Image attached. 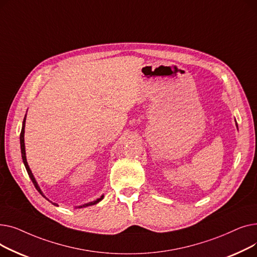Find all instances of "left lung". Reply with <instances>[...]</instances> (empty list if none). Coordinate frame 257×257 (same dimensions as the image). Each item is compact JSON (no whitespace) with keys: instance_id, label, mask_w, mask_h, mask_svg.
<instances>
[{"instance_id":"1","label":"left lung","mask_w":257,"mask_h":257,"mask_svg":"<svg viewBox=\"0 0 257 257\" xmlns=\"http://www.w3.org/2000/svg\"><path fill=\"white\" fill-rule=\"evenodd\" d=\"M235 123H236V120H235ZM236 125V128H237V124H235Z\"/></svg>"}]
</instances>
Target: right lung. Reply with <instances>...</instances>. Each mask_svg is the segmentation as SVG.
Returning <instances> with one entry per match:
<instances>
[{"label": "right lung", "instance_id": "right-lung-1", "mask_svg": "<svg viewBox=\"0 0 257 257\" xmlns=\"http://www.w3.org/2000/svg\"><path fill=\"white\" fill-rule=\"evenodd\" d=\"M27 115V114H26ZM26 115H25V117H24V120H23V126H22V131H21V136H20V143H21V152H22V158H23V163H24V165H25V168H26V170H27V173H28V175H29V177H30V179L32 180V182H33V184H34V186H35V188L36 190L38 191V193L42 195L44 198H46L48 201H50L45 195H44V193L42 192V190H40V187H39V185H38V183H37V181H36V179H35V177L33 176V174H32V171L30 170V168H29V165H28V163H27V158H26V149H25V125H26ZM104 198V195H102L100 198H98L97 200H94V201H91V202H88V203H85V204H82V205H79V206H76L75 208H82V207H87V206H91V205H94V204H97V203H99V202L102 200ZM51 202V201H50ZM52 203V202H51ZM53 204H55L56 205V203H53Z\"/></svg>", "mask_w": 257, "mask_h": 257}]
</instances>
